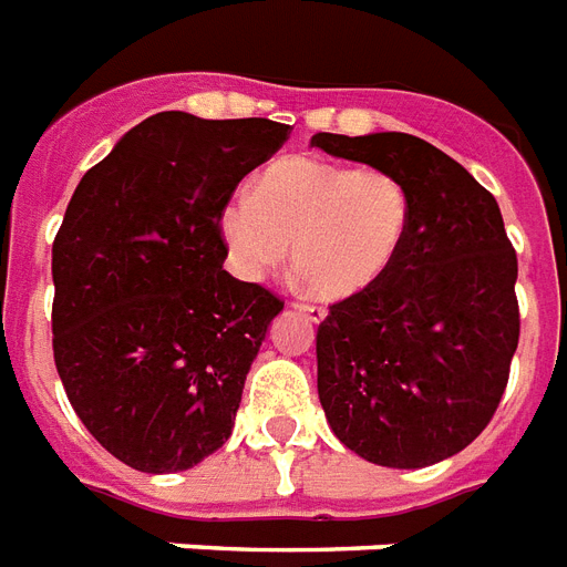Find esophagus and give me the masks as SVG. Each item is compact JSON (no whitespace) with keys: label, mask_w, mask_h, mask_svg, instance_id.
Listing matches in <instances>:
<instances>
[{"label":"esophagus","mask_w":567,"mask_h":567,"mask_svg":"<svg viewBox=\"0 0 567 567\" xmlns=\"http://www.w3.org/2000/svg\"><path fill=\"white\" fill-rule=\"evenodd\" d=\"M293 309L300 315H306V318L315 323H321L323 318H327V309H323V306H315V302H293Z\"/></svg>","instance_id":"esophagus-1"}]
</instances>
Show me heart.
I'll use <instances>...</instances> for the list:
<instances>
[{
	"label": "heart",
	"mask_w": 567,
	"mask_h": 567,
	"mask_svg": "<svg viewBox=\"0 0 567 567\" xmlns=\"http://www.w3.org/2000/svg\"><path fill=\"white\" fill-rule=\"evenodd\" d=\"M413 226L408 184L383 168H353L312 157L279 159L255 193H235L219 210L231 265L258 282L293 265L330 300L365 291L392 270Z\"/></svg>",
	"instance_id": "heart-1"
}]
</instances>
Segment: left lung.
<instances>
[{
  "mask_svg": "<svg viewBox=\"0 0 567 567\" xmlns=\"http://www.w3.org/2000/svg\"><path fill=\"white\" fill-rule=\"evenodd\" d=\"M315 148L399 175L413 196L404 252L318 327V399L360 457L419 470L457 455L499 408L520 336L517 255L496 198L410 133H315Z\"/></svg>",
  "mask_w": 567,
  "mask_h": 567,
  "instance_id": "left-lung-1",
  "label": "left lung"
}]
</instances>
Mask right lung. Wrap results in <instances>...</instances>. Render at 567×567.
Listing matches in <instances>:
<instances>
[{
	"mask_svg": "<svg viewBox=\"0 0 567 567\" xmlns=\"http://www.w3.org/2000/svg\"><path fill=\"white\" fill-rule=\"evenodd\" d=\"M270 118L157 112L82 175L53 240V357L110 455L178 473L231 437L282 300L223 270L219 210L282 148Z\"/></svg>",
	"mask_w": 567,
	"mask_h": 567,
	"instance_id": "add662e5",
	"label": "right lung"
}]
</instances>
